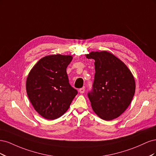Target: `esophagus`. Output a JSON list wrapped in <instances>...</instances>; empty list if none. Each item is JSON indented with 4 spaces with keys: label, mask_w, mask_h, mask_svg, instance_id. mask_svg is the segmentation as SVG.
I'll return each mask as SVG.
<instances>
[{
    "label": "esophagus",
    "mask_w": 156,
    "mask_h": 156,
    "mask_svg": "<svg viewBox=\"0 0 156 156\" xmlns=\"http://www.w3.org/2000/svg\"><path fill=\"white\" fill-rule=\"evenodd\" d=\"M79 92L81 93V94H83V93L84 92V91H85V88H80V89L79 90Z\"/></svg>",
    "instance_id": "34e87169"
}]
</instances>
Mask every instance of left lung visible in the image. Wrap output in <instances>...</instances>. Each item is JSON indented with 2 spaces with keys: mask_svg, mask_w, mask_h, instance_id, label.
I'll return each instance as SVG.
<instances>
[{
  "mask_svg": "<svg viewBox=\"0 0 156 156\" xmlns=\"http://www.w3.org/2000/svg\"><path fill=\"white\" fill-rule=\"evenodd\" d=\"M95 60L92 91L88 94L96 114L104 120L120 116L128 107L135 92V81L127 66L106 51L86 55Z\"/></svg>",
  "mask_w": 156,
  "mask_h": 156,
  "instance_id": "obj_1",
  "label": "left lung"
}]
</instances>
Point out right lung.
Returning <instances> with one entry per match:
<instances>
[{
	"instance_id": "obj_1",
	"label": "right lung",
	"mask_w": 156,
	"mask_h": 156,
	"mask_svg": "<svg viewBox=\"0 0 156 156\" xmlns=\"http://www.w3.org/2000/svg\"><path fill=\"white\" fill-rule=\"evenodd\" d=\"M72 59L71 55L45 56L28 75V97L34 109L46 119L55 120L63 115L77 94L69 84L66 73Z\"/></svg>"
}]
</instances>
